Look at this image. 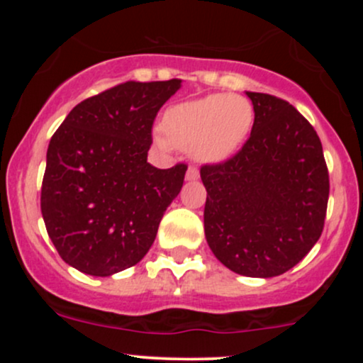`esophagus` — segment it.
<instances>
[{
    "instance_id": "obj_1",
    "label": "esophagus",
    "mask_w": 363,
    "mask_h": 363,
    "mask_svg": "<svg viewBox=\"0 0 363 363\" xmlns=\"http://www.w3.org/2000/svg\"><path fill=\"white\" fill-rule=\"evenodd\" d=\"M199 177V172L198 169L194 167V165H189L186 170V181H196V179Z\"/></svg>"
}]
</instances>
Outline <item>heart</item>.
I'll return each mask as SVG.
<instances>
[{
    "mask_svg": "<svg viewBox=\"0 0 363 363\" xmlns=\"http://www.w3.org/2000/svg\"><path fill=\"white\" fill-rule=\"evenodd\" d=\"M251 121L252 111L245 99L210 95L170 107L164 116L168 136L157 135L155 143L164 150L172 145L187 148L201 162H222L242 145Z\"/></svg>",
    "mask_w": 363,
    "mask_h": 363,
    "instance_id": "1",
    "label": "heart"
}]
</instances>
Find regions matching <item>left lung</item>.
Returning <instances> with one entry per match:
<instances>
[{"instance_id":"left-lung-1","label":"left lung","mask_w":363,"mask_h":363,"mask_svg":"<svg viewBox=\"0 0 363 363\" xmlns=\"http://www.w3.org/2000/svg\"><path fill=\"white\" fill-rule=\"evenodd\" d=\"M251 136L227 162L203 165L205 235L216 259L237 274L278 277L318 242L329 176L309 121L286 101L245 91Z\"/></svg>"}]
</instances>
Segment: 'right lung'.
<instances>
[{"instance_id":"right-lung-1","label":"right lung","mask_w":363,"mask_h":363,"mask_svg":"<svg viewBox=\"0 0 363 363\" xmlns=\"http://www.w3.org/2000/svg\"><path fill=\"white\" fill-rule=\"evenodd\" d=\"M181 80L126 82L73 107L54 133L40 191L49 239L91 277L131 268L152 247L187 165L147 162L152 126Z\"/></svg>"}]
</instances>
